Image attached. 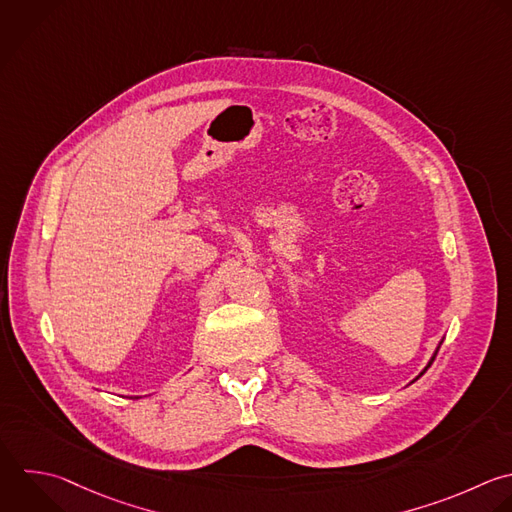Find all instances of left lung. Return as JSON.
Returning a JSON list of instances; mask_svg holds the SVG:
<instances>
[{
	"mask_svg": "<svg viewBox=\"0 0 512 512\" xmlns=\"http://www.w3.org/2000/svg\"><path fill=\"white\" fill-rule=\"evenodd\" d=\"M440 344H442V340H440V342H438V346H436V350H434V354H432V356H430V360H428V364H426V366H424V368H422V370H420V374H418V376H416V378H414V380H418V378H420V376H422V374H424V372H426V370H428V368H430V364H432V362H434V356H436V352H438V348H440ZM414 380H412V382H414Z\"/></svg>",
	"mask_w": 512,
	"mask_h": 512,
	"instance_id": "left-lung-1",
	"label": "left lung"
}]
</instances>
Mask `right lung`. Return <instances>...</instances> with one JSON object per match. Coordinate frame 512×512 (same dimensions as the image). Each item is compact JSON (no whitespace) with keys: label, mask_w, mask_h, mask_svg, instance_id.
Here are the masks:
<instances>
[{"label":"right lung","mask_w":512,"mask_h":512,"mask_svg":"<svg viewBox=\"0 0 512 512\" xmlns=\"http://www.w3.org/2000/svg\"><path fill=\"white\" fill-rule=\"evenodd\" d=\"M136 398H140V396H136Z\"/></svg>","instance_id":"right-lung-1"}]
</instances>
